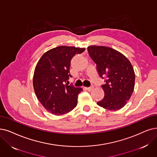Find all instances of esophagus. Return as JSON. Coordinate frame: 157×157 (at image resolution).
Segmentation results:
<instances>
[{"instance_id":"1","label":"esophagus","mask_w":157,"mask_h":157,"mask_svg":"<svg viewBox=\"0 0 157 157\" xmlns=\"http://www.w3.org/2000/svg\"><path fill=\"white\" fill-rule=\"evenodd\" d=\"M93 86H90V87H86V89L87 90V91H91L93 89Z\"/></svg>"}]
</instances>
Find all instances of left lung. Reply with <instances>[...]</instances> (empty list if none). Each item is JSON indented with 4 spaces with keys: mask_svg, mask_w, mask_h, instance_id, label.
Masks as SVG:
<instances>
[{
    "mask_svg": "<svg viewBox=\"0 0 157 157\" xmlns=\"http://www.w3.org/2000/svg\"><path fill=\"white\" fill-rule=\"evenodd\" d=\"M87 50L97 64L100 78H105L102 86L104 98L97 104L108 110H118L127 104L134 91L135 74L129 60L111 48L90 46Z\"/></svg>",
    "mask_w": 157,
    "mask_h": 157,
    "instance_id": "1",
    "label": "left lung"
}]
</instances>
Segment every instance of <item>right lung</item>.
<instances>
[{
    "mask_svg": "<svg viewBox=\"0 0 157 157\" xmlns=\"http://www.w3.org/2000/svg\"><path fill=\"white\" fill-rule=\"evenodd\" d=\"M84 48L60 46L42 55L35 68L33 85L41 104L53 115H60L72 111L77 105L82 87L65 84L69 77L71 60L82 53Z\"/></svg>",
    "mask_w": 157,
    "mask_h": 157,
    "instance_id": "right-lung-1",
    "label": "right lung"
}]
</instances>
